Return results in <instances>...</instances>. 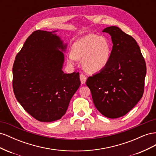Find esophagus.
<instances>
[{
    "label": "esophagus",
    "mask_w": 156,
    "mask_h": 156,
    "mask_svg": "<svg viewBox=\"0 0 156 156\" xmlns=\"http://www.w3.org/2000/svg\"><path fill=\"white\" fill-rule=\"evenodd\" d=\"M80 80H81V82L82 84L85 83L87 81V77H85V75H84L83 74L80 75Z\"/></svg>",
    "instance_id": "esophagus-1"
}]
</instances>
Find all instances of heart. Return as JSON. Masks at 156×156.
Returning a JSON list of instances; mask_svg holds the SVG:
<instances>
[{"label": "heart", "instance_id": "heart-1", "mask_svg": "<svg viewBox=\"0 0 156 156\" xmlns=\"http://www.w3.org/2000/svg\"><path fill=\"white\" fill-rule=\"evenodd\" d=\"M111 56V47L104 37L88 34L73 44L72 53L67 57L69 65L83 60V66L89 73H98L104 69Z\"/></svg>", "mask_w": 156, "mask_h": 156}]
</instances>
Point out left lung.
<instances>
[{
  "instance_id": "1",
  "label": "left lung",
  "mask_w": 156,
  "mask_h": 156,
  "mask_svg": "<svg viewBox=\"0 0 156 156\" xmlns=\"http://www.w3.org/2000/svg\"><path fill=\"white\" fill-rule=\"evenodd\" d=\"M103 32L112 42L110 59L101 72L88 77L94 105L109 119L124 116L143 97L146 74L145 60L133 37L112 26Z\"/></svg>"
}]
</instances>
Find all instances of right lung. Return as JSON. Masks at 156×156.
<instances>
[{"label": "right lung", "mask_w": 156, "mask_h": 156, "mask_svg": "<svg viewBox=\"0 0 156 156\" xmlns=\"http://www.w3.org/2000/svg\"><path fill=\"white\" fill-rule=\"evenodd\" d=\"M57 30H36L26 40L14 61L13 89L17 101L40 122L60 119L81 81L79 72L62 71L67 44Z\"/></svg>", "instance_id": "1"}]
</instances>
